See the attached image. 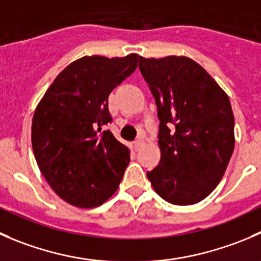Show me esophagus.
I'll use <instances>...</instances> for the list:
<instances>
[{
    "instance_id": "esophagus-1",
    "label": "esophagus",
    "mask_w": 261,
    "mask_h": 261,
    "mask_svg": "<svg viewBox=\"0 0 261 261\" xmlns=\"http://www.w3.org/2000/svg\"><path fill=\"white\" fill-rule=\"evenodd\" d=\"M143 144H144V141L141 140V139H138V140L134 141V148H135V150H139V149H140V146L143 145Z\"/></svg>"
}]
</instances>
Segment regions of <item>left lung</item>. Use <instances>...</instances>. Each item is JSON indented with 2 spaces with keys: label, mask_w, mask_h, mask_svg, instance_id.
<instances>
[{
  "label": "left lung",
  "mask_w": 261,
  "mask_h": 261,
  "mask_svg": "<svg viewBox=\"0 0 261 261\" xmlns=\"http://www.w3.org/2000/svg\"><path fill=\"white\" fill-rule=\"evenodd\" d=\"M139 69L161 121V161L146 176L168 203H199L221 182L233 153L234 117L228 95L185 56H140Z\"/></svg>",
  "instance_id": "8db88e82"
}]
</instances>
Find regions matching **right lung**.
Returning <instances> with one entry per match:
<instances>
[{
    "label": "right lung",
    "instance_id": "1",
    "mask_svg": "<svg viewBox=\"0 0 261 261\" xmlns=\"http://www.w3.org/2000/svg\"><path fill=\"white\" fill-rule=\"evenodd\" d=\"M139 58H79L58 74L35 108V161L53 191L71 205L99 206L120 186L130 149L103 127L112 121L108 95L135 71Z\"/></svg>",
    "mask_w": 261,
    "mask_h": 261
}]
</instances>
